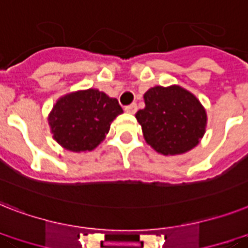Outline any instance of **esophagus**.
I'll return each instance as SVG.
<instances>
[{
	"instance_id": "obj_1",
	"label": "esophagus",
	"mask_w": 248,
	"mask_h": 248,
	"mask_svg": "<svg viewBox=\"0 0 248 248\" xmlns=\"http://www.w3.org/2000/svg\"><path fill=\"white\" fill-rule=\"evenodd\" d=\"M124 110L127 112V113H131L134 114L136 110H138V107H136V104H130V106L124 107Z\"/></svg>"
}]
</instances>
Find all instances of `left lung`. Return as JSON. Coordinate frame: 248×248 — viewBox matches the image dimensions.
Instances as JSON below:
<instances>
[{"label":"left lung","instance_id":"obj_1","mask_svg":"<svg viewBox=\"0 0 248 248\" xmlns=\"http://www.w3.org/2000/svg\"><path fill=\"white\" fill-rule=\"evenodd\" d=\"M135 117L146 144L162 155H180L204 138L208 114L200 100L180 85L153 86Z\"/></svg>","mask_w":248,"mask_h":248}]
</instances>
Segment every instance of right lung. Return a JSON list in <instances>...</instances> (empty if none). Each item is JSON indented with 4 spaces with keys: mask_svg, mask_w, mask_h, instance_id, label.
Here are the masks:
<instances>
[{
    "mask_svg": "<svg viewBox=\"0 0 248 248\" xmlns=\"http://www.w3.org/2000/svg\"><path fill=\"white\" fill-rule=\"evenodd\" d=\"M124 113L116 98L98 89L76 90L58 98L48 114L54 141L72 153L92 152Z\"/></svg>",
    "mask_w": 248,
    "mask_h": 248,
    "instance_id": "add662e5",
    "label": "right lung"
}]
</instances>
